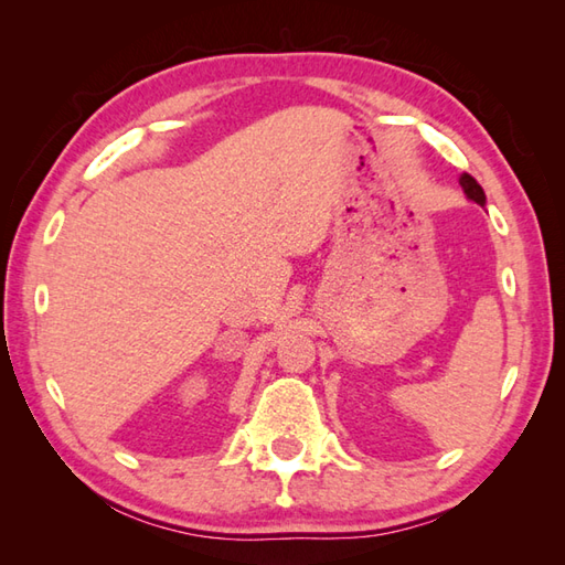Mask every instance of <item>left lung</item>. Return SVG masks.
<instances>
[{
  "instance_id": "obj_1",
  "label": "left lung",
  "mask_w": 565,
  "mask_h": 565,
  "mask_svg": "<svg viewBox=\"0 0 565 565\" xmlns=\"http://www.w3.org/2000/svg\"><path fill=\"white\" fill-rule=\"evenodd\" d=\"M461 186H463V191H466V196H468V199L476 201V203H481V206H486V194H483V189H481V184H478L471 174H461Z\"/></svg>"
}]
</instances>
